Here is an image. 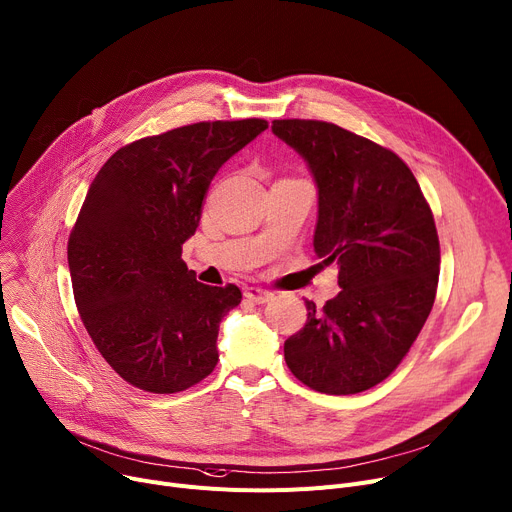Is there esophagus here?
I'll list each match as a JSON object with an SVG mask.
<instances>
[{
    "mask_svg": "<svg viewBox=\"0 0 512 512\" xmlns=\"http://www.w3.org/2000/svg\"><path fill=\"white\" fill-rule=\"evenodd\" d=\"M245 298H249V300L255 302V304H265V302H269L271 298H274V292L265 290V288H255V286H251V288L245 290Z\"/></svg>",
    "mask_w": 512,
    "mask_h": 512,
    "instance_id": "34e87169",
    "label": "esophagus"
}]
</instances>
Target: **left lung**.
I'll return each instance as SVG.
<instances>
[{"label":"left lung","instance_id":"1","mask_svg":"<svg viewBox=\"0 0 512 512\" xmlns=\"http://www.w3.org/2000/svg\"><path fill=\"white\" fill-rule=\"evenodd\" d=\"M282 142L319 189L315 253L339 267V294L284 344L294 377L319 393L354 395L385 381L410 352L436 296L440 247L428 201L391 150L325 121L278 119Z\"/></svg>","mask_w":512,"mask_h":512}]
</instances>
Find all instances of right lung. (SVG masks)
Listing matches in <instances>:
<instances>
[{
	"instance_id": "add662e5",
	"label": "right lung",
	"mask_w": 512,
	"mask_h": 512,
	"mask_svg": "<svg viewBox=\"0 0 512 512\" xmlns=\"http://www.w3.org/2000/svg\"><path fill=\"white\" fill-rule=\"evenodd\" d=\"M267 129L203 121L117 150L94 177L67 243L74 298L123 381L179 393L218 364V329L243 294L206 286L181 259L218 168Z\"/></svg>"
}]
</instances>
